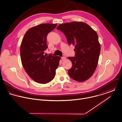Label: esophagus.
<instances>
[{"label": "esophagus", "instance_id": "34e87169", "mask_svg": "<svg viewBox=\"0 0 122 122\" xmlns=\"http://www.w3.org/2000/svg\"><path fill=\"white\" fill-rule=\"evenodd\" d=\"M66 57H61V59H62V61H65V60H66Z\"/></svg>", "mask_w": 122, "mask_h": 122}]
</instances>
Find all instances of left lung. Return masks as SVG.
<instances>
[{
    "mask_svg": "<svg viewBox=\"0 0 122 122\" xmlns=\"http://www.w3.org/2000/svg\"><path fill=\"white\" fill-rule=\"evenodd\" d=\"M57 29L64 34L70 45L75 46V57L68 58L72 62L71 69L68 71L69 76L79 82L87 80L96 69L101 51L96 32L80 21L61 24Z\"/></svg>",
    "mask_w": 122,
    "mask_h": 122,
    "instance_id": "8db88e82",
    "label": "left lung"
}]
</instances>
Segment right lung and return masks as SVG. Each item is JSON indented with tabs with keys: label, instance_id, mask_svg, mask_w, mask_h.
Masks as SVG:
<instances>
[{
	"label": "right lung",
	"instance_id": "right-lung-1",
	"mask_svg": "<svg viewBox=\"0 0 122 122\" xmlns=\"http://www.w3.org/2000/svg\"><path fill=\"white\" fill-rule=\"evenodd\" d=\"M57 24H41L30 29L25 34L20 46L22 66L35 81L45 84L51 81L59 65L61 57L44 55L48 48L47 36Z\"/></svg>",
	"mask_w": 122,
	"mask_h": 122
}]
</instances>
